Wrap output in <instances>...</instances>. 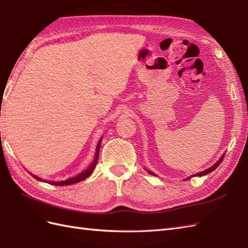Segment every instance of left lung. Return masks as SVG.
I'll list each match as a JSON object with an SVG mask.
<instances>
[{"label":"left lung","instance_id":"left-lung-1","mask_svg":"<svg viewBox=\"0 0 248 248\" xmlns=\"http://www.w3.org/2000/svg\"><path fill=\"white\" fill-rule=\"evenodd\" d=\"M223 157H224V155H222V157L220 158V159L218 160V162H217L215 165L212 166L210 169H206V170H204L203 172H200V173H197V174H194L193 176H202V175H206V174H209V173L213 172L214 170H215V169L217 168V167H218L220 164H221V162H222V160H223ZM148 173H149V174H152V175H153V174H155V173L151 172V171H148ZM193 176H191V177H193ZM191 177H188V179H190Z\"/></svg>","mask_w":248,"mask_h":248}]
</instances>
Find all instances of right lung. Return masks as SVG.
Here are the masks:
<instances>
[{
    "mask_svg": "<svg viewBox=\"0 0 248 248\" xmlns=\"http://www.w3.org/2000/svg\"><path fill=\"white\" fill-rule=\"evenodd\" d=\"M101 140H102V138L100 139L99 143H98V145H97V150H96L95 158H93V162L91 164V166L89 167L88 169H85L84 171H82L81 173H79L78 175H76V176H74V177H71V178H69V179L63 180V182H58V183H55V182H48V184H50V185H55V186H69V185H73V184L79 183V182H81V180H84L85 178H88V177L91 175V174L93 173V170L95 169V167H96V165H97V163H98L99 150H100V145H101ZM31 175H32V174H31ZM33 177L38 179V180H41V182H42V179L39 178V177H37V176H35V175H33ZM43 182H45V180H43Z\"/></svg>",
    "mask_w": 248,
    "mask_h": 248,
    "instance_id": "right-lung-1",
    "label": "right lung"
}]
</instances>
